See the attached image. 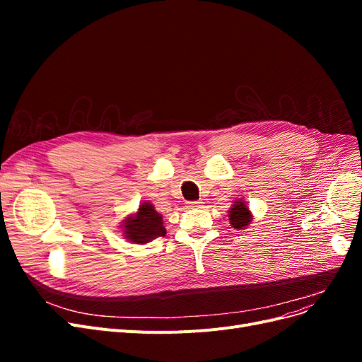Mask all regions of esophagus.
<instances>
[{
    "label": "esophagus",
    "mask_w": 362,
    "mask_h": 362,
    "mask_svg": "<svg viewBox=\"0 0 362 362\" xmlns=\"http://www.w3.org/2000/svg\"><path fill=\"white\" fill-rule=\"evenodd\" d=\"M202 201H193V202H189V206L190 208H196V206H202Z\"/></svg>",
    "instance_id": "1"
}]
</instances>
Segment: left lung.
Masks as SVG:
<instances>
[{"instance_id": "left-lung-1", "label": "left lung", "mask_w": 362, "mask_h": 362, "mask_svg": "<svg viewBox=\"0 0 362 362\" xmlns=\"http://www.w3.org/2000/svg\"><path fill=\"white\" fill-rule=\"evenodd\" d=\"M229 222L235 229H242L252 222V214L242 199L235 201L231 210H229Z\"/></svg>"}]
</instances>
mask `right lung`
<instances>
[{"mask_svg": "<svg viewBox=\"0 0 362 362\" xmlns=\"http://www.w3.org/2000/svg\"><path fill=\"white\" fill-rule=\"evenodd\" d=\"M124 234L129 242L145 245L157 237H163L166 229L163 226L161 214L154 210V205L144 202L139 206V211L124 222Z\"/></svg>", "mask_w": 362, "mask_h": 362, "instance_id": "right-lung-1", "label": "right lung"}]
</instances>
